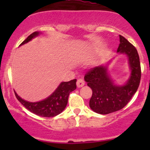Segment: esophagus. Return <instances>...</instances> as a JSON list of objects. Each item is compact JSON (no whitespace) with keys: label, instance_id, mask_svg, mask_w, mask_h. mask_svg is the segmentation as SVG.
Returning <instances> with one entry per match:
<instances>
[{"label":"esophagus","instance_id":"34e87169","mask_svg":"<svg viewBox=\"0 0 150 150\" xmlns=\"http://www.w3.org/2000/svg\"><path fill=\"white\" fill-rule=\"evenodd\" d=\"M85 85V82L84 81L83 79H78V81H77V86H78V88H81L82 87V86H83Z\"/></svg>","mask_w":150,"mask_h":150}]
</instances>
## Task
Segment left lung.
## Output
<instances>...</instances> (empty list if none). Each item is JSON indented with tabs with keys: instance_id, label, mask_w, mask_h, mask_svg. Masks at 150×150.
Returning <instances> with one entry per match:
<instances>
[{
	"instance_id": "left-lung-1",
	"label": "left lung",
	"mask_w": 150,
	"mask_h": 150,
	"mask_svg": "<svg viewBox=\"0 0 150 150\" xmlns=\"http://www.w3.org/2000/svg\"><path fill=\"white\" fill-rule=\"evenodd\" d=\"M117 51L128 56L131 69V77L125 85L115 86L113 83L106 66L95 67L85 75V81L92 90L89 106L99 114L106 115L121 110L130 102L139 86L142 71L137 48L123 36L120 35Z\"/></svg>"
}]
</instances>
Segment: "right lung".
<instances>
[{
    "label": "right lung",
    "mask_w": 150,
    "mask_h": 150,
    "mask_svg": "<svg viewBox=\"0 0 150 150\" xmlns=\"http://www.w3.org/2000/svg\"><path fill=\"white\" fill-rule=\"evenodd\" d=\"M38 32H34L28 36L20 44L31 40L33 38L38 35ZM76 89V79L72 80L68 82H62L60 83L55 91L46 98V99L38 102H29L19 97L14 91L16 99L22 103L29 111L37 115L44 117H52L60 114L65 109L68 102L69 93Z\"/></svg>",
    "instance_id": "1"
}]
</instances>
